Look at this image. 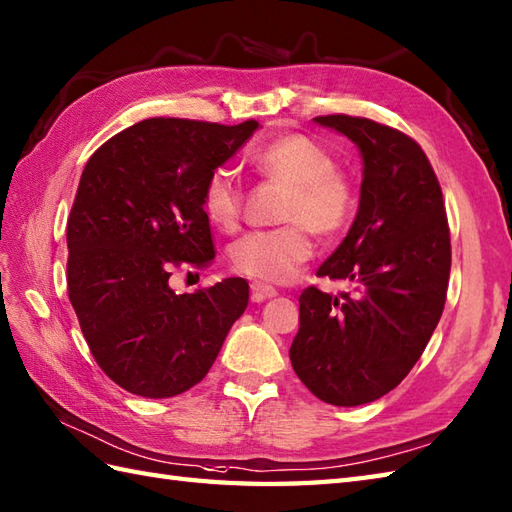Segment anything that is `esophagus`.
I'll list each match as a JSON object with an SVG mask.
<instances>
[{
    "label": "esophagus",
    "instance_id": "esophagus-1",
    "mask_svg": "<svg viewBox=\"0 0 512 512\" xmlns=\"http://www.w3.org/2000/svg\"><path fill=\"white\" fill-rule=\"evenodd\" d=\"M272 296H277V290H275V288H270V285L261 283V281H253V283H251V299H253L255 303L272 299Z\"/></svg>",
    "mask_w": 512,
    "mask_h": 512
}]
</instances>
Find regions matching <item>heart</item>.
<instances>
[{
    "label": "heart",
    "mask_w": 512,
    "mask_h": 512,
    "mask_svg": "<svg viewBox=\"0 0 512 512\" xmlns=\"http://www.w3.org/2000/svg\"><path fill=\"white\" fill-rule=\"evenodd\" d=\"M251 163L261 178L288 187L279 213L288 227L240 237L231 248L233 268L259 281H285L314 253L310 229L336 237L347 227L355 209L353 185L338 170L334 152L301 133L268 141L251 154ZM202 211L222 231L240 227L244 187L233 172L216 168L207 176Z\"/></svg>",
    "instance_id": "1"
}]
</instances>
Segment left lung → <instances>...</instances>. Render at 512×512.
Instances as JSON below:
<instances>
[{
	"label": "left lung",
	"instance_id": "8db88e82",
	"mask_svg": "<svg viewBox=\"0 0 512 512\" xmlns=\"http://www.w3.org/2000/svg\"><path fill=\"white\" fill-rule=\"evenodd\" d=\"M320 126L362 152L360 207L318 277L344 279L340 296L301 294L294 373L331 406H362L401 384L441 320L451 270L441 185L421 146L366 117L320 115Z\"/></svg>",
	"mask_w": 512,
	"mask_h": 512
}]
</instances>
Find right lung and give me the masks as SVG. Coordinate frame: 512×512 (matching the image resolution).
Here are the masks:
<instances>
[{
    "label": "right lung",
    "mask_w": 512,
    "mask_h": 512,
    "mask_svg": "<svg viewBox=\"0 0 512 512\" xmlns=\"http://www.w3.org/2000/svg\"><path fill=\"white\" fill-rule=\"evenodd\" d=\"M150 117L91 154L67 220V292L95 362L117 386L168 399L209 373L248 283L229 277L176 294L178 266L207 268V176L257 130Z\"/></svg>",
    "instance_id": "1"
}]
</instances>
